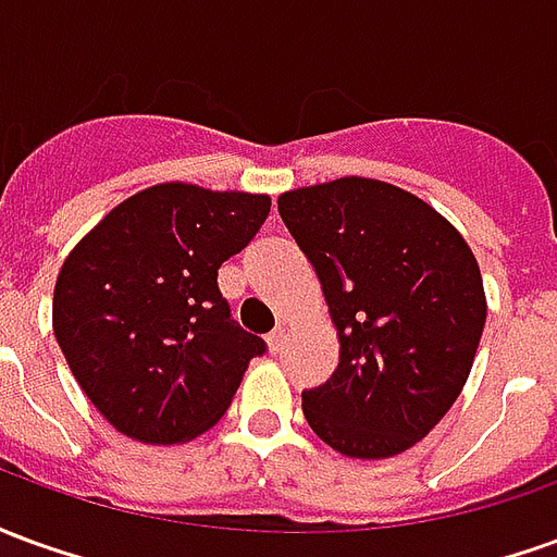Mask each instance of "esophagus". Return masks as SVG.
<instances>
[{"label":"esophagus","mask_w":557,"mask_h":557,"mask_svg":"<svg viewBox=\"0 0 557 557\" xmlns=\"http://www.w3.org/2000/svg\"><path fill=\"white\" fill-rule=\"evenodd\" d=\"M283 346H286V331H283V327L271 331V334H268V349H271V355H280Z\"/></svg>","instance_id":"esophagus-1"}]
</instances>
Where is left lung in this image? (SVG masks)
<instances>
[{
	"label": "left lung",
	"instance_id": "1",
	"mask_svg": "<svg viewBox=\"0 0 557 557\" xmlns=\"http://www.w3.org/2000/svg\"><path fill=\"white\" fill-rule=\"evenodd\" d=\"M280 218L315 268L339 363L304 391V418L334 450H409L466 385L486 322L478 259L423 199L375 178L298 187Z\"/></svg>",
	"mask_w": 557,
	"mask_h": 557
}]
</instances>
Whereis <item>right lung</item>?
I'll return each mask as SVG.
<instances>
[{
	"mask_svg": "<svg viewBox=\"0 0 557 557\" xmlns=\"http://www.w3.org/2000/svg\"><path fill=\"white\" fill-rule=\"evenodd\" d=\"M262 194L154 184L115 206L67 253L53 331L91 406L146 444H178L230 409L265 339L247 334L218 268L253 242Z\"/></svg>",
	"mask_w": 557,
	"mask_h": 557,
	"instance_id": "add662e5",
	"label": "right lung"
}]
</instances>
